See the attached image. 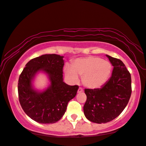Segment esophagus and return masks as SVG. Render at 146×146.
I'll return each mask as SVG.
<instances>
[{
  "instance_id": "esophagus-1",
  "label": "esophagus",
  "mask_w": 146,
  "mask_h": 146,
  "mask_svg": "<svg viewBox=\"0 0 146 146\" xmlns=\"http://www.w3.org/2000/svg\"><path fill=\"white\" fill-rule=\"evenodd\" d=\"M83 92V88H82L80 87L78 90V93H81V92Z\"/></svg>"
}]
</instances>
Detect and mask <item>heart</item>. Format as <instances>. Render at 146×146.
Wrapping results in <instances>:
<instances>
[{
  "label": "heart",
  "mask_w": 146,
  "mask_h": 146,
  "mask_svg": "<svg viewBox=\"0 0 146 146\" xmlns=\"http://www.w3.org/2000/svg\"><path fill=\"white\" fill-rule=\"evenodd\" d=\"M112 66L107 60L98 56H88L75 60L72 65L64 67L65 74L71 82L76 83L78 76H82L84 85L91 89L99 88L105 84L110 76Z\"/></svg>",
  "instance_id": "heart-1"
}]
</instances>
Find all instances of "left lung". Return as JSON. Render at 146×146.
<instances>
[{"label": "left lung", "instance_id": "1", "mask_svg": "<svg viewBox=\"0 0 146 146\" xmlns=\"http://www.w3.org/2000/svg\"><path fill=\"white\" fill-rule=\"evenodd\" d=\"M113 66L109 80L101 88L85 89L84 106L86 118L97 123L109 122L126 107L131 94V75L123 62L106 55Z\"/></svg>", "mask_w": 146, "mask_h": 146}]
</instances>
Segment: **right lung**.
<instances>
[{
    "label": "right lung",
    "mask_w": 146,
    "mask_h": 146,
    "mask_svg": "<svg viewBox=\"0 0 146 146\" xmlns=\"http://www.w3.org/2000/svg\"><path fill=\"white\" fill-rule=\"evenodd\" d=\"M64 56L44 54L26 64L18 83L19 99L22 108L33 120L40 123H54L60 120L66 110L68 102L76 95L79 86L63 82ZM49 76L51 85L43 92L33 88L31 82L38 71Z\"/></svg>",
    "instance_id": "add662e5"
}]
</instances>
